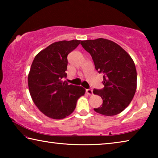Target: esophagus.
<instances>
[{
  "label": "esophagus",
  "mask_w": 158,
  "mask_h": 158,
  "mask_svg": "<svg viewBox=\"0 0 158 158\" xmlns=\"http://www.w3.org/2000/svg\"><path fill=\"white\" fill-rule=\"evenodd\" d=\"M85 91H86V93L88 95H91L92 94H93V90L91 89H86V90H85Z\"/></svg>",
  "instance_id": "1"
}]
</instances>
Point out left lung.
Wrapping results in <instances>:
<instances>
[{
	"label": "left lung",
	"instance_id": "8db88e82",
	"mask_svg": "<svg viewBox=\"0 0 158 158\" xmlns=\"http://www.w3.org/2000/svg\"><path fill=\"white\" fill-rule=\"evenodd\" d=\"M92 56L95 69L103 73L102 89L93 90L103 102L94 110L105 116H115L130 105L137 90V70L130 56L114 42L104 38L81 42Z\"/></svg>",
	"mask_w": 158,
	"mask_h": 158
}]
</instances>
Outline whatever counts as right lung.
Masks as SVG:
<instances>
[{
	"instance_id": "add662e5",
	"label": "right lung",
	"mask_w": 158,
	"mask_h": 158,
	"mask_svg": "<svg viewBox=\"0 0 158 158\" xmlns=\"http://www.w3.org/2000/svg\"><path fill=\"white\" fill-rule=\"evenodd\" d=\"M81 40L56 42L35 56L28 77V89L35 105L45 116L63 119L76 108L77 100L85 94L79 85H68V55Z\"/></svg>"
}]
</instances>
